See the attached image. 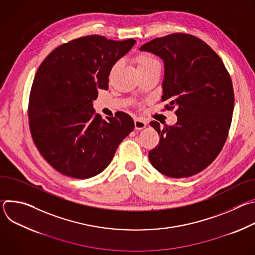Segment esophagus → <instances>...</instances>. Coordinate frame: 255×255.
<instances>
[{
  "label": "esophagus",
  "mask_w": 255,
  "mask_h": 255,
  "mask_svg": "<svg viewBox=\"0 0 255 255\" xmlns=\"http://www.w3.org/2000/svg\"><path fill=\"white\" fill-rule=\"evenodd\" d=\"M146 125H147V123L145 122L144 120L140 119V118H136V119L134 120V126H135V129H136V130H141V129L146 127Z\"/></svg>",
  "instance_id": "1"
}]
</instances>
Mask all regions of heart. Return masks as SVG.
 I'll use <instances>...</instances> for the list:
<instances>
[{"instance_id": "heart-1", "label": "heart", "mask_w": 255, "mask_h": 255, "mask_svg": "<svg viewBox=\"0 0 255 255\" xmlns=\"http://www.w3.org/2000/svg\"><path fill=\"white\" fill-rule=\"evenodd\" d=\"M136 64L138 70L148 69L152 67H160L158 60L153 55L148 53H140L136 57Z\"/></svg>"}]
</instances>
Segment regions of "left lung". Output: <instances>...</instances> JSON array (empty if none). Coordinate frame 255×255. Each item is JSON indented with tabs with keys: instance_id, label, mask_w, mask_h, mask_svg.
Wrapping results in <instances>:
<instances>
[{
	"instance_id": "8db88e82",
	"label": "left lung",
	"mask_w": 255,
	"mask_h": 255,
	"mask_svg": "<svg viewBox=\"0 0 255 255\" xmlns=\"http://www.w3.org/2000/svg\"><path fill=\"white\" fill-rule=\"evenodd\" d=\"M140 51L162 59L161 101L176 108L174 125L151 121L159 143L150 150L152 166L169 177L205 169L222 150L234 109L231 78L218 54L193 35L175 33L143 44Z\"/></svg>"
}]
</instances>
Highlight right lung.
I'll return each mask as SVG.
<instances>
[{"label":"right lung","instance_id":"add662e5","mask_svg":"<svg viewBox=\"0 0 255 255\" xmlns=\"http://www.w3.org/2000/svg\"><path fill=\"white\" fill-rule=\"evenodd\" d=\"M135 43L86 36L58 46L38 67L29 99L30 131L41 155L60 173L81 179L101 173L133 131L128 114L103 120L93 102Z\"/></svg>","mask_w":255,"mask_h":255}]
</instances>
